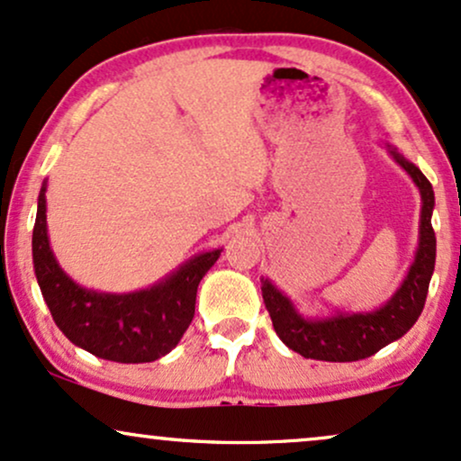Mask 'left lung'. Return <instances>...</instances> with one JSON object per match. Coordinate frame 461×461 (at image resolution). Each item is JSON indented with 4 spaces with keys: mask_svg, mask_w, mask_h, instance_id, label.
I'll list each match as a JSON object with an SVG mask.
<instances>
[{
    "mask_svg": "<svg viewBox=\"0 0 461 461\" xmlns=\"http://www.w3.org/2000/svg\"><path fill=\"white\" fill-rule=\"evenodd\" d=\"M393 159L408 172L420 192L419 248L403 283L386 304L369 312L337 311L328 317H304L294 302L269 278H261L265 308L272 317L274 330L289 349L304 358L326 362H354L369 358L402 339L423 312L429 280L436 265V232L431 229L434 189L423 172L408 161L397 149L388 146Z\"/></svg>",
    "mask_w": 461,
    "mask_h": 461,
    "instance_id": "1",
    "label": "left lung"
}]
</instances>
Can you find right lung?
I'll return each instance as SVG.
<instances>
[{
	"instance_id": "right-lung-1",
	"label": "right lung",
	"mask_w": 461,
	"mask_h": 461,
	"mask_svg": "<svg viewBox=\"0 0 461 461\" xmlns=\"http://www.w3.org/2000/svg\"><path fill=\"white\" fill-rule=\"evenodd\" d=\"M47 183L38 194L32 257L42 297L64 337L92 356L124 365L153 362L176 348L194 319L203 276L221 248L192 257L149 289L103 294L75 283L59 267L47 235Z\"/></svg>"
}]
</instances>
